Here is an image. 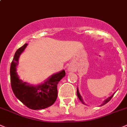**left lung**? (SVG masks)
I'll return each instance as SVG.
<instances>
[{
	"label": "left lung",
	"mask_w": 127,
	"mask_h": 127,
	"mask_svg": "<svg viewBox=\"0 0 127 127\" xmlns=\"http://www.w3.org/2000/svg\"><path fill=\"white\" fill-rule=\"evenodd\" d=\"M114 94H115V93H114ZM114 94H113V95H112V96H110V97H109V98H108L107 99H105V101H103V104H102V105H101V106H102V105H105V104H106V103H107L109 101H110V99H112V97L113 96V95H114ZM77 95H78V98H79V99H80V101H81V102L83 103V104H85V103H84V102H83V99H82V98H81V95H80V93H79V91H78V89H77Z\"/></svg>",
	"instance_id": "obj_1"
}]
</instances>
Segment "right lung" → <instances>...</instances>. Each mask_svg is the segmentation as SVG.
I'll return each instance as SVG.
<instances>
[{"label": "right lung", "mask_w": 127, "mask_h": 127, "mask_svg": "<svg viewBox=\"0 0 127 127\" xmlns=\"http://www.w3.org/2000/svg\"><path fill=\"white\" fill-rule=\"evenodd\" d=\"M27 44L19 48L15 53L10 64V74L12 90L17 98L27 107L32 110H41L51 106L58 96L57 85L66 75L64 70L53 74L43 84L37 86L29 85L19 80L16 73V66L21 53Z\"/></svg>", "instance_id": "obj_1"}]
</instances>
